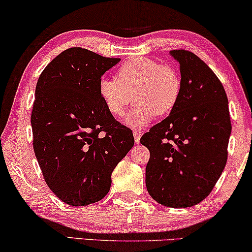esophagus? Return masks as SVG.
I'll use <instances>...</instances> for the list:
<instances>
[{
  "mask_svg": "<svg viewBox=\"0 0 252 252\" xmlns=\"http://www.w3.org/2000/svg\"><path fill=\"white\" fill-rule=\"evenodd\" d=\"M133 136H134V141H135V143H140L141 133L137 132V130H134V132H133Z\"/></svg>",
  "mask_w": 252,
  "mask_h": 252,
  "instance_id": "34e87169",
  "label": "esophagus"
}]
</instances>
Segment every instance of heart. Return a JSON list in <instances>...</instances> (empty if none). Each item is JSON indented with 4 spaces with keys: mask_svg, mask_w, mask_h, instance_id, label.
<instances>
[{
    "mask_svg": "<svg viewBox=\"0 0 252 252\" xmlns=\"http://www.w3.org/2000/svg\"><path fill=\"white\" fill-rule=\"evenodd\" d=\"M116 79H101L99 96L108 112L116 118L124 116L133 96L135 106L125 118V124L130 128H144L155 115H168L181 95L182 85L178 71L150 58L128 61L118 68Z\"/></svg>",
    "mask_w": 252,
    "mask_h": 252,
    "instance_id": "obj_1",
    "label": "heart"
}]
</instances>
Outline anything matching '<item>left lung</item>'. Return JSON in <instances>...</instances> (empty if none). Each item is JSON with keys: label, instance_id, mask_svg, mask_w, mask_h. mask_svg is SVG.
Wrapping results in <instances>:
<instances>
[{"label": "left lung", "instance_id": "1", "mask_svg": "<svg viewBox=\"0 0 252 252\" xmlns=\"http://www.w3.org/2000/svg\"><path fill=\"white\" fill-rule=\"evenodd\" d=\"M170 55L180 64V98L140 142L150 151L148 192L161 205L182 209L198 204L215 187L227 161L232 125L226 92L211 68L190 51Z\"/></svg>", "mask_w": 252, "mask_h": 252}]
</instances>
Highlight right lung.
<instances>
[{"label": "right lung", "mask_w": 252, "mask_h": 252, "mask_svg": "<svg viewBox=\"0 0 252 252\" xmlns=\"http://www.w3.org/2000/svg\"><path fill=\"white\" fill-rule=\"evenodd\" d=\"M120 62L84 48L54 58L35 88L31 124L43 178L61 201H101L117 164L134 146L132 130L110 115L98 93L101 77Z\"/></svg>", "instance_id": "add662e5"}]
</instances>
